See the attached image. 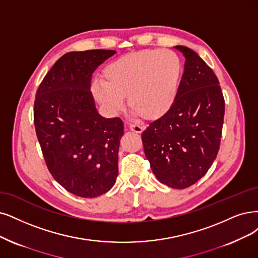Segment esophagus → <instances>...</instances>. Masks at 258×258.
<instances>
[{
    "instance_id": "obj_1",
    "label": "esophagus",
    "mask_w": 258,
    "mask_h": 258,
    "mask_svg": "<svg viewBox=\"0 0 258 258\" xmlns=\"http://www.w3.org/2000/svg\"><path fill=\"white\" fill-rule=\"evenodd\" d=\"M130 130H131L132 132L137 133V134H141V133L145 131V126L137 125V124H131V125H130Z\"/></svg>"
}]
</instances>
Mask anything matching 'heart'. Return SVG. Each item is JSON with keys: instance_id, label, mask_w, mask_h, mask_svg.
<instances>
[{"instance_id": "heart-1", "label": "heart", "mask_w": 258, "mask_h": 258, "mask_svg": "<svg viewBox=\"0 0 258 258\" xmlns=\"http://www.w3.org/2000/svg\"><path fill=\"white\" fill-rule=\"evenodd\" d=\"M182 73L179 57L170 50H144L110 62L104 81L91 91L101 104L116 113L127 98L130 108L146 120H158L172 107Z\"/></svg>"}]
</instances>
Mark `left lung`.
<instances>
[{"instance_id":"obj_1","label":"left lung","mask_w":258,"mask_h":258,"mask_svg":"<svg viewBox=\"0 0 258 258\" xmlns=\"http://www.w3.org/2000/svg\"><path fill=\"white\" fill-rule=\"evenodd\" d=\"M184 73L172 107L142 132L145 154L156 178L171 188L196 184L220 148L225 103L218 78L195 51L177 45Z\"/></svg>"}]
</instances>
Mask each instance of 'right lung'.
<instances>
[{
	"mask_svg": "<svg viewBox=\"0 0 258 258\" xmlns=\"http://www.w3.org/2000/svg\"><path fill=\"white\" fill-rule=\"evenodd\" d=\"M114 53H66L36 92L34 124L46 167L67 191L82 198L107 192L118 175L123 122L100 116L90 91L92 73Z\"/></svg>",
	"mask_w": 258,
	"mask_h": 258,
	"instance_id": "add662e5",
	"label": "right lung"
}]
</instances>
